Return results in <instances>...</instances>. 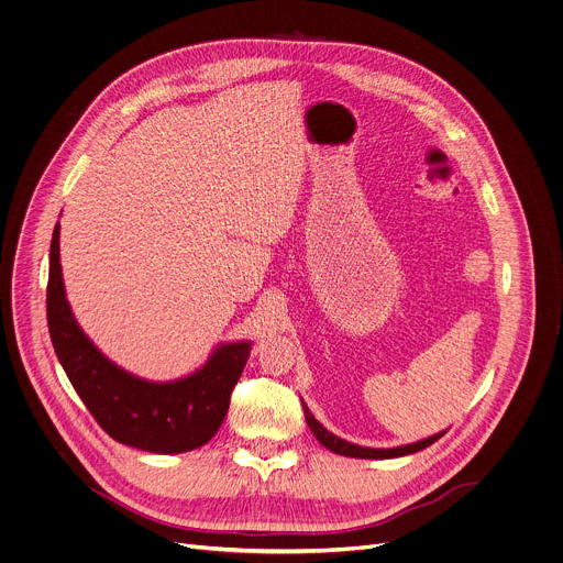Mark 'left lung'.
<instances>
[{
	"label": "left lung",
	"mask_w": 563,
	"mask_h": 563,
	"mask_svg": "<svg viewBox=\"0 0 563 563\" xmlns=\"http://www.w3.org/2000/svg\"><path fill=\"white\" fill-rule=\"evenodd\" d=\"M302 411H305V418H307V424H309V429H311V433L316 435V440L324 446V449H329V451H333V453H338V455H346V457H362V460H389V457H402V455H411V453H418V451H422V449H427V446H431L433 442H438L446 431H442V433H438V435H431V438H427V440H420V442H416V444H407V446H398V449H366V446H357V444H351V442H344V440H340V438H335L333 433H329L313 416H311V411L307 409V405L302 402Z\"/></svg>",
	"instance_id": "left-lung-1"
}]
</instances>
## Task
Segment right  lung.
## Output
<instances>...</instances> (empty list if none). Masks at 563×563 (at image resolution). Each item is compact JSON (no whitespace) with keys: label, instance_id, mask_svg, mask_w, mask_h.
Returning a JSON list of instances; mask_svg holds the SVG:
<instances>
[{"label":"right lung","instance_id":"add662e5","mask_svg":"<svg viewBox=\"0 0 563 563\" xmlns=\"http://www.w3.org/2000/svg\"><path fill=\"white\" fill-rule=\"evenodd\" d=\"M46 313L70 385L112 440L150 453H185L214 438L250 357V342L219 346L203 368L178 383L156 385L130 376L97 351L73 318L59 265V223L51 241Z\"/></svg>","mask_w":563,"mask_h":563}]
</instances>
